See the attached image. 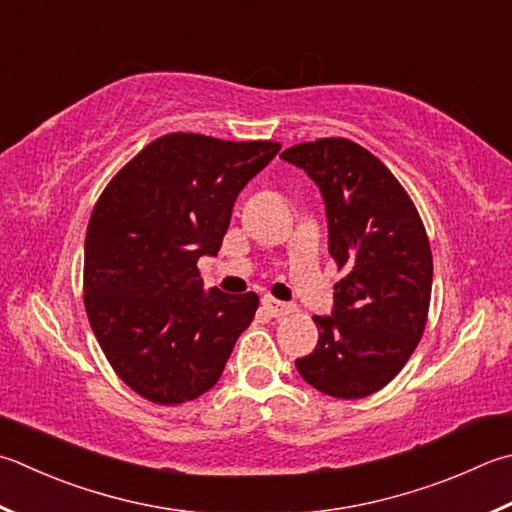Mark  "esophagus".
Masks as SVG:
<instances>
[{
	"mask_svg": "<svg viewBox=\"0 0 512 512\" xmlns=\"http://www.w3.org/2000/svg\"><path fill=\"white\" fill-rule=\"evenodd\" d=\"M263 307L267 310V314L274 316V318H283V316L294 312V305L283 303V301H276V298H272V296H265L263 298Z\"/></svg>",
	"mask_w": 512,
	"mask_h": 512,
	"instance_id": "esophagus-1",
	"label": "esophagus"
}]
</instances>
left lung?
Listing matches in <instances>:
<instances>
[{"label":"left lung","mask_w":512,"mask_h":512,"mask_svg":"<svg viewBox=\"0 0 512 512\" xmlns=\"http://www.w3.org/2000/svg\"><path fill=\"white\" fill-rule=\"evenodd\" d=\"M281 158L321 189L330 254L347 269L332 314L314 316L318 343L296 359L298 374L330 397L363 399L388 385L421 341L432 292L426 227L401 182L361 144L321 138Z\"/></svg>","instance_id":"8db88e82"}]
</instances>
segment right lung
Returning a JSON list of instances; mask_svg holds the SVG:
<instances>
[{"mask_svg": "<svg viewBox=\"0 0 512 512\" xmlns=\"http://www.w3.org/2000/svg\"><path fill=\"white\" fill-rule=\"evenodd\" d=\"M281 144L167 133L106 185L84 240V307L106 361L133 392L178 406L211 390L258 296L202 289L240 191Z\"/></svg>", "mask_w": 512, "mask_h": 512, "instance_id": "obj_1", "label": "right lung"}]
</instances>
